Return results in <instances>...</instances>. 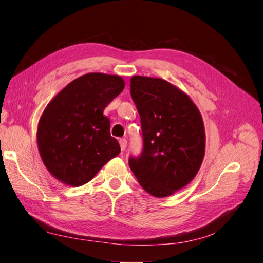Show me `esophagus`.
<instances>
[{"label":"esophagus","mask_w":263,"mask_h":263,"mask_svg":"<svg viewBox=\"0 0 263 263\" xmlns=\"http://www.w3.org/2000/svg\"><path fill=\"white\" fill-rule=\"evenodd\" d=\"M119 142H120V146H121V150H122V152H124L125 148H126V144H127L126 139H124V138H121L120 140H119Z\"/></svg>","instance_id":"1"}]
</instances>
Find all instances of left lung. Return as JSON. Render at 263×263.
I'll return each instance as SVG.
<instances>
[{
  "label": "left lung",
  "instance_id": "8db88e82",
  "mask_svg": "<svg viewBox=\"0 0 263 263\" xmlns=\"http://www.w3.org/2000/svg\"><path fill=\"white\" fill-rule=\"evenodd\" d=\"M130 91L141 120L142 150L128 157L140 185L164 198L193 180L204 156V127L187 95L158 78L135 76Z\"/></svg>",
  "mask_w": 263,
  "mask_h": 263
}]
</instances>
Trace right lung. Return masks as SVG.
<instances>
[{"instance_id":"add662e5","label":"right lung","mask_w":263,"mask_h":263,"mask_svg":"<svg viewBox=\"0 0 263 263\" xmlns=\"http://www.w3.org/2000/svg\"><path fill=\"white\" fill-rule=\"evenodd\" d=\"M123 89L119 76L88 73L70 82L47 105L38 124V149L58 180L81 186L120 154L104 109Z\"/></svg>"}]
</instances>
